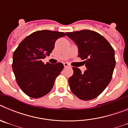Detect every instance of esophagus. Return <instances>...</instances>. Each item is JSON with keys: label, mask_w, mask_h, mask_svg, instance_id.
I'll list each match as a JSON object with an SVG mask.
<instances>
[{"label": "esophagus", "mask_w": 128, "mask_h": 128, "mask_svg": "<svg viewBox=\"0 0 128 128\" xmlns=\"http://www.w3.org/2000/svg\"><path fill=\"white\" fill-rule=\"evenodd\" d=\"M63 65H64V66H65V68L66 67H70V66L69 65V64L68 63H63Z\"/></svg>", "instance_id": "obj_1"}]
</instances>
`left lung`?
<instances>
[{"mask_svg": "<svg viewBox=\"0 0 128 128\" xmlns=\"http://www.w3.org/2000/svg\"><path fill=\"white\" fill-rule=\"evenodd\" d=\"M66 34L78 46V57L84 60L87 68L82 73L79 68H72L70 88L79 99L92 100L102 93L112 80L116 62L114 49L106 38L94 30L84 29Z\"/></svg>", "mask_w": 128, "mask_h": 128, "instance_id": "obj_1", "label": "left lung"}]
</instances>
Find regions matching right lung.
<instances>
[{
	"label": "right lung",
	"instance_id": "obj_1",
	"mask_svg": "<svg viewBox=\"0 0 128 128\" xmlns=\"http://www.w3.org/2000/svg\"><path fill=\"white\" fill-rule=\"evenodd\" d=\"M65 36L63 32L38 30L25 38L14 50L12 68L16 81L29 97L42 98L52 88L63 65L44 63L42 59L50 55L56 40Z\"/></svg>",
	"mask_w": 128,
	"mask_h": 128
}]
</instances>
